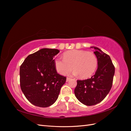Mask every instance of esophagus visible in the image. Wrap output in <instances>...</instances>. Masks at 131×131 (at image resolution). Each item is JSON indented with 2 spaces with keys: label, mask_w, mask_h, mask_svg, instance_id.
Listing matches in <instances>:
<instances>
[{
  "label": "esophagus",
  "mask_w": 131,
  "mask_h": 131,
  "mask_svg": "<svg viewBox=\"0 0 131 131\" xmlns=\"http://www.w3.org/2000/svg\"><path fill=\"white\" fill-rule=\"evenodd\" d=\"M71 79V78H67V79H66V81L67 82H68V81H69Z\"/></svg>",
  "instance_id": "34e87169"
}]
</instances>
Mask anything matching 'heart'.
Here are the masks:
<instances>
[{"label":"heart","mask_w":131,"mask_h":131,"mask_svg":"<svg viewBox=\"0 0 131 131\" xmlns=\"http://www.w3.org/2000/svg\"><path fill=\"white\" fill-rule=\"evenodd\" d=\"M54 64L56 71L61 75H66L74 68V75H80L81 78L86 79L96 71L98 59L91 51L73 50L64 52L63 58H55Z\"/></svg>","instance_id":"b5f03b06"}]
</instances>
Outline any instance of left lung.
Segmentation results:
<instances>
[{
  "mask_svg": "<svg viewBox=\"0 0 131 131\" xmlns=\"http://www.w3.org/2000/svg\"><path fill=\"white\" fill-rule=\"evenodd\" d=\"M94 53L98 59V68L90 79L77 80L74 90L75 97L82 104L88 106L96 105L107 96L112 87L115 67L110 57L96 47Z\"/></svg>",
  "mask_w": 131,
  "mask_h": 131,
  "instance_id": "1",
  "label": "left lung"
}]
</instances>
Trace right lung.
Returning a JSON list of instances; mask_svg holds the SVG:
<instances>
[{"label": "right lung", "mask_w": 131, "mask_h": 131, "mask_svg": "<svg viewBox=\"0 0 131 131\" xmlns=\"http://www.w3.org/2000/svg\"><path fill=\"white\" fill-rule=\"evenodd\" d=\"M57 49H42L29 54L20 67V86L31 104L48 107L56 101L66 77L57 73L53 57Z\"/></svg>", "instance_id": "add662e5"}]
</instances>
